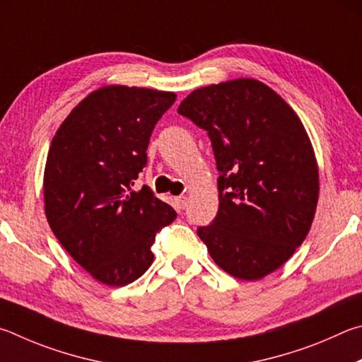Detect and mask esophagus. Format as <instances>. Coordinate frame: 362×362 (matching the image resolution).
<instances>
[{
    "label": "esophagus",
    "mask_w": 362,
    "mask_h": 362,
    "mask_svg": "<svg viewBox=\"0 0 362 362\" xmlns=\"http://www.w3.org/2000/svg\"><path fill=\"white\" fill-rule=\"evenodd\" d=\"M175 202H176V205H177V208H180V210H185V208L187 206V197H186V195H180V197L175 199Z\"/></svg>",
    "instance_id": "1"
}]
</instances>
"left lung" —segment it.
I'll return each instance as SVG.
<instances>
[{"instance_id": "left-lung-1", "label": "left lung", "mask_w": 362, "mask_h": 362, "mask_svg": "<svg viewBox=\"0 0 362 362\" xmlns=\"http://www.w3.org/2000/svg\"><path fill=\"white\" fill-rule=\"evenodd\" d=\"M177 112L208 132L219 210L197 235L221 269L256 281L280 269L312 227L320 173L296 111L257 79L195 88Z\"/></svg>"}]
</instances>
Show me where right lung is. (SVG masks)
Masks as SVG:
<instances>
[{"label": "right lung", "mask_w": 362, "mask_h": 362, "mask_svg": "<svg viewBox=\"0 0 362 362\" xmlns=\"http://www.w3.org/2000/svg\"><path fill=\"white\" fill-rule=\"evenodd\" d=\"M175 92L103 86L55 132L44 168V211L60 245L95 280L125 286L154 261L156 233L176 218L148 186L133 191L151 133Z\"/></svg>", "instance_id": "obj_1"}]
</instances>
